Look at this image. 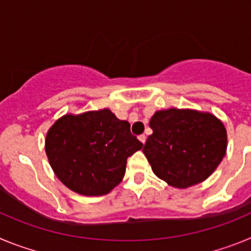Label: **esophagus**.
I'll return each mask as SVG.
<instances>
[{"mask_svg": "<svg viewBox=\"0 0 251 251\" xmlns=\"http://www.w3.org/2000/svg\"><path fill=\"white\" fill-rule=\"evenodd\" d=\"M138 139L142 142V143H143V145H145V143H146V136H145V134H141V136H138Z\"/></svg>", "mask_w": 251, "mask_h": 251, "instance_id": "34e87169", "label": "esophagus"}]
</instances>
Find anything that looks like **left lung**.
Segmentation results:
<instances>
[{"label":"left lung","instance_id":"obj_1","mask_svg":"<svg viewBox=\"0 0 251 251\" xmlns=\"http://www.w3.org/2000/svg\"><path fill=\"white\" fill-rule=\"evenodd\" d=\"M153 133L143 153L154 175L170 186L186 188L202 182L226 153V129L210 113L188 109L156 112Z\"/></svg>","mask_w":251,"mask_h":251}]
</instances>
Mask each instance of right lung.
Segmentation results:
<instances>
[{
  "label": "right lung",
  "instance_id": "1",
  "mask_svg": "<svg viewBox=\"0 0 251 251\" xmlns=\"http://www.w3.org/2000/svg\"><path fill=\"white\" fill-rule=\"evenodd\" d=\"M143 147L128 122L109 109L65 115L50 128L45 150L55 175L85 196L105 195L126 174L127 158Z\"/></svg>",
  "mask_w": 251,
  "mask_h": 251
}]
</instances>
